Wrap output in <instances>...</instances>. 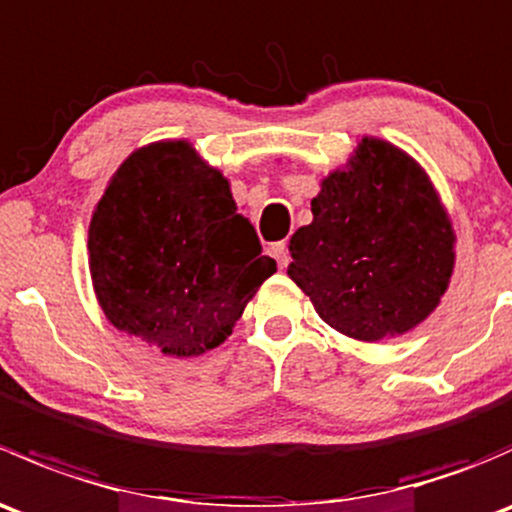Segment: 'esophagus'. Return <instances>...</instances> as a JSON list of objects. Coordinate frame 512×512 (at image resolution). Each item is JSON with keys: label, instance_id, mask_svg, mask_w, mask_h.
Wrapping results in <instances>:
<instances>
[{"label": "esophagus", "instance_id": "obj_1", "mask_svg": "<svg viewBox=\"0 0 512 512\" xmlns=\"http://www.w3.org/2000/svg\"><path fill=\"white\" fill-rule=\"evenodd\" d=\"M270 255L275 257V262L280 265V270H285L289 265V252H287V242H272L270 245Z\"/></svg>", "mask_w": 512, "mask_h": 512}]
</instances>
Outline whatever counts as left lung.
<instances>
[{"instance_id": "obj_1", "label": "left lung", "mask_w": 512, "mask_h": 512, "mask_svg": "<svg viewBox=\"0 0 512 512\" xmlns=\"http://www.w3.org/2000/svg\"><path fill=\"white\" fill-rule=\"evenodd\" d=\"M312 215L289 240L287 275L329 327L379 342L438 307L453 272V230L406 153L364 138L349 168L324 180Z\"/></svg>"}]
</instances>
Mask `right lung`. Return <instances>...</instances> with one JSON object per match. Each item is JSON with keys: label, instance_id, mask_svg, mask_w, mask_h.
<instances>
[{"label": "right lung", "instance_id": "obj_1", "mask_svg": "<svg viewBox=\"0 0 512 512\" xmlns=\"http://www.w3.org/2000/svg\"><path fill=\"white\" fill-rule=\"evenodd\" d=\"M89 252L108 322L173 356L223 344L277 270L227 180L185 141L153 143L118 168L96 205Z\"/></svg>", "mask_w": 512, "mask_h": 512}]
</instances>
